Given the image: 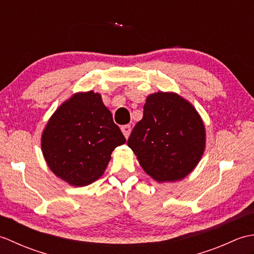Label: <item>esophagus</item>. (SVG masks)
Returning a JSON list of instances; mask_svg holds the SVG:
<instances>
[{"label":"esophagus","mask_w":254,"mask_h":254,"mask_svg":"<svg viewBox=\"0 0 254 254\" xmlns=\"http://www.w3.org/2000/svg\"><path fill=\"white\" fill-rule=\"evenodd\" d=\"M121 131L123 133V135L126 136V138H127L128 135H130V132H131V126H130V124H126V126H122Z\"/></svg>","instance_id":"obj_1"}]
</instances>
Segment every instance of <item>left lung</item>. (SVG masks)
I'll use <instances>...</instances> for the list:
<instances>
[{
    "mask_svg": "<svg viewBox=\"0 0 254 254\" xmlns=\"http://www.w3.org/2000/svg\"><path fill=\"white\" fill-rule=\"evenodd\" d=\"M205 127L190 102L175 93L149 95L143 119L136 123L127 146L144 171L158 182L187 177L201 160Z\"/></svg>",
    "mask_w": 254,
    "mask_h": 254,
    "instance_id": "obj_1",
    "label": "left lung"
}]
</instances>
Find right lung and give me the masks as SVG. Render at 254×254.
Returning <instances> with one entry per match:
<instances>
[{
    "label": "right lung",
    "mask_w": 254,
    "mask_h": 254,
    "mask_svg": "<svg viewBox=\"0 0 254 254\" xmlns=\"http://www.w3.org/2000/svg\"><path fill=\"white\" fill-rule=\"evenodd\" d=\"M126 143L111 112L94 91L77 93L58 108L42 132L41 149L51 171L74 187L100 178L117 146Z\"/></svg>",
    "instance_id": "add662e5"
}]
</instances>
